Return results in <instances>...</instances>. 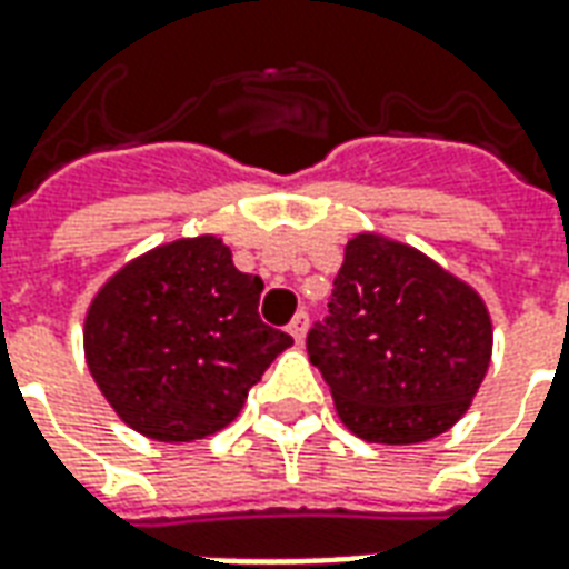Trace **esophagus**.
Here are the masks:
<instances>
[{
    "instance_id": "esophagus-1",
    "label": "esophagus",
    "mask_w": 569,
    "mask_h": 569,
    "mask_svg": "<svg viewBox=\"0 0 569 569\" xmlns=\"http://www.w3.org/2000/svg\"><path fill=\"white\" fill-rule=\"evenodd\" d=\"M289 335L296 338L298 345L305 341V335H308V313H305V310H298L296 317H292V322H289Z\"/></svg>"
}]
</instances>
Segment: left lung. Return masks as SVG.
<instances>
[{
  "label": "left lung",
  "instance_id": "8db88e82",
  "mask_svg": "<svg viewBox=\"0 0 569 569\" xmlns=\"http://www.w3.org/2000/svg\"><path fill=\"white\" fill-rule=\"evenodd\" d=\"M485 301L418 249L359 234L308 357L359 439L415 445L463 418L490 362Z\"/></svg>",
  "mask_w": 569,
  "mask_h": 569
}]
</instances>
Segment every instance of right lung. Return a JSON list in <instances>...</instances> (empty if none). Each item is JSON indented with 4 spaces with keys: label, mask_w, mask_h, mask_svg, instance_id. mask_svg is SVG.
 <instances>
[{
    "label": "right lung",
    "mask_w": 569,
    "mask_h": 569,
    "mask_svg": "<svg viewBox=\"0 0 569 569\" xmlns=\"http://www.w3.org/2000/svg\"><path fill=\"white\" fill-rule=\"evenodd\" d=\"M261 283L219 237L173 240L109 280L84 320V357L118 418L158 441L212 436L292 345L259 317Z\"/></svg>",
    "instance_id": "1"
}]
</instances>
